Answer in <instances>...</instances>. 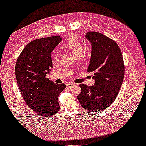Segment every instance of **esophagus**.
<instances>
[{
  "mask_svg": "<svg viewBox=\"0 0 146 146\" xmlns=\"http://www.w3.org/2000/svg\"><path fill=\"white\" fill-rule=\"evenodd\" d=\"M67 86L69 88H73L74 86H76V84L75 83H68Z\"/></svg>",
  "mask_w": 146,
  "mask_h": 146,
  "instance_id": "obj_1",
  "label": "esophagus"
}]
</instances>
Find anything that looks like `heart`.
Segmentation results:
<instances>
[{"mask_svg":"<svg viewBox=\"0 0 146 146\" xmlns=\"http://www.w3.org/2000/svg\"><path fill=\"white\" fill-rule=\"evenodd\" d=\"M64 46L72 53L74 56L78 55H81L83 52V46L80 41L76 36H70L68 41L64 44Z\"/></svg>","mask_w":146,"mask_h":146,"instance_id":"b5f03b06","label":"heart"}]
</instances>
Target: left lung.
I'll return each mask as SVG.
<instances>
[{
  "label": "left lung",
  "mask_w": 146,
  "mask_h": 146,
  "mask_svg": "<svg viewBox=\"0 0 146 146\" xmlns=\"http://www.w3.org/2000/svg\"><path fill=\"white\" fill-rule=\"evenodd\" d=\"M85 38L91 43V52L87 72L93 73L94 85L80 84L77 99L89 111H103L115 100L124 76V63L117 43L99 32H88Z\"/></svg>",
  "instance_id": "1"
}]
</instances>
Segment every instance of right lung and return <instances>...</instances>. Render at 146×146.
Instances as JSON below:
<instances>
[{"label":"right lung","instance_id":"add662e5","mask_svg":"<svg viewBox=\"0 0 146 146\" xmlns=\"http://www.w3.org/2000/svg\"><path fill=\"white\" fill-rule=\"evenodd\" d=\"M62 40L60 36L37 39L25 47L17 58L15 74L22 96L29 107L42 116L59 111V94L66 88L46 77L53 68L51 52Z\"/></svg>","mask_w":146,"mask_h":146}]
</instances>
